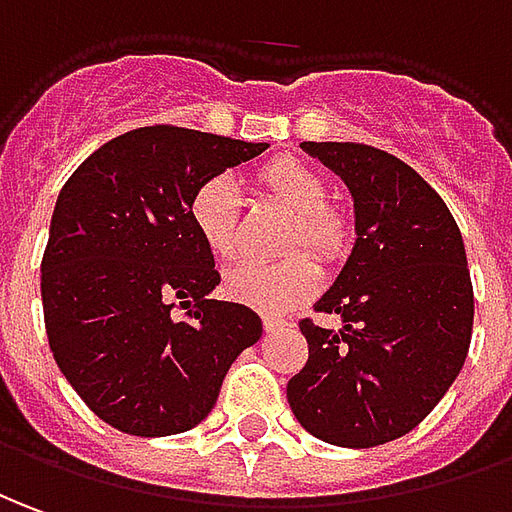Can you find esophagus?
<instances>
[{
	"label": "esophagus",
	"mask_w": 512,
	"mask_h": 512,
	"mask_svg": "<svg viewBox=\"0 0 512 512\" xmlns=\"http://www.w3.org/2000/svg\"><path fill=\"white\" fill-rule=\"evenodd\" d=\"M262 323H264V331H276V329H281V326H287V320L278 315H264Z\"/></svg>",
	"instance_id": "34e87169"
}]
</instances>
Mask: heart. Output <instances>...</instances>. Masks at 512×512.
Wrapping results in <instances>:
<instances>
[{
  "label": "heart",
  "instance_id": "1",
  "mask_svg": "<svg viewBox=\"0 0 512 512\" xmlns=\"http://www.w3.org/2000/svg\"><path fill=\"white\" fill-rule=\"evenodd\" d=\"M259 183L298 214V228L292 242L317 253H334L343 248L345 222L331 211L329 186L323 175L298 158H278L259 172ZM189 220L200 242L211 256L231 259L236 253V225H239V192L231 175H211L195 189L189 200ZM317 287V267L306 256H292L284 262H242L222 278L228 298L262 309L284 312Z\"/></svg>",
  "mask_w": 512,
  "mask_h": 512
}]
</instances>
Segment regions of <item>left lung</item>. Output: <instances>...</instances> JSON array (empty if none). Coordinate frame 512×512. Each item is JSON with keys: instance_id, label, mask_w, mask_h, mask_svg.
I'll return each mask as SVG.
<instances>
[{"instance_id": "1", "label": "left lung", "mask_w": 512, "mask_h": 512, "mask_svg": "<svg viewBox=\"0 0 512 512\" xmlns=\"http://www.w3.org/2000/svg\"><path fill=\"white\" fill-rule=\"evenodd\" d=\"M354 200V248L315 312L301 320L309 359L287 384L298 424L315 438L370 449L407 435L463 368L474 290L460 228L443 197L396 155L354 142H303Z\"/></svg>"}]
</instances>
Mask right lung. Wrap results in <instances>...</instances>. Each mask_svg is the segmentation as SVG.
Listing matches in <instances>:
<instances>
[{
    "instance_id": "1",
    "label": "right lung",
    "mask_w": 512,
    "mask_h": 512,
    "mask_svg": "<svg viewBox=\"0 0 512 512\" xmlns=\"http://www.w3.org/2000/svg\"><path fill=\"white\" fill-rule=\"evenodd\" d=\"M267 144L189 128H139L102 144L58 195L41 262L52 357L119 432L164 438L217 404L234 359L259 343V315L209 298L214 256L189 220L200 183ZM181 300L187 320L171 317Z\"/></svg>"
}]
</instances>
